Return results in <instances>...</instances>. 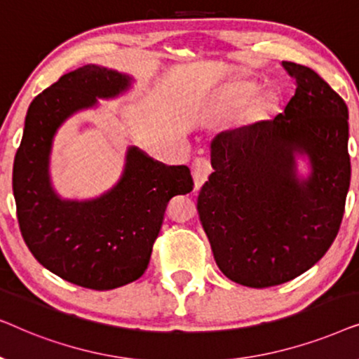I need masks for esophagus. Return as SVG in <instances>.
Segmentation results:
<instances>
[{
    "instance_id": "obj_1",
    "label": "esophagus",
    "mask_w": 359,
    "mask_h": 359,
    "mask_svg": "<svg viewBox=\"0 0 359 359\" xmlns=\"http://www.w3.org/2000/svg\"><path fill=\"white\" fill-rule=\"evenodd\" d=\"M210 171V161L208 158H196L191 165V173H193L194 178V188L199 189L205 181H208Z\"/></svg>"
}]
</instances>
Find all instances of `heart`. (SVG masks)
<instances>
[{"mask_svg":"<svg viewBox=\"0 0 359 359\" xmlns=\"http://www.w3.org/2000/svg\"><path fill=\"white\" fill-rule=\"evenodd\" d=\"M250 91H252V88H250L248 85H243L238 88V95L242 97L247 96ZM271 107H273V97L269 95H264V96H259L258 100H255L253 106H252V112H253V116L263 117V116H266L269 111H271Z\"/></svg>","mask_w":359,"mask_h":359,"instance_id":"obj_1","label":"heart"}]
</instances>
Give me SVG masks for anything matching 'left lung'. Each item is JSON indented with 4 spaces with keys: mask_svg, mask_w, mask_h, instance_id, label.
<instances>
[{
    "mask_svg": "<svg viewBox=\"0 0 359 359\" xmlns=\"http://www.w3.org/2000/svg\"><path fill=\"white\" fill-rule=\"evenodd\" d=\"M283 67L297 85L284 112L215 137L214 173L198 196L219 269L257 289L291 281L327 253L351 176L345 101L312 68ZM296 153L311 160L306 182L295 175Z\"/></svg>",
    "mask_w": 359,
    "mask_h": 359,
    "instance_id": "1",
    "label": "left lung"
}]
</instances>
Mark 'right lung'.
<instances>
[{
	"label": "right lung",
	"mask_w": 359,
	"mask_h": 359,
	"mask_svg": "<svg viewBox=\"0 0 359 359\" xmlns=\"http://www.w3.org/2000/svg\"><path fill=\"white\" fill-rule=\"evenodd\" d=\"M130 85L114 70L76 68L34 97L14 156L13 191L22 238L34 258L76 286L109 291L139 279L170 199L193 191L188 166H166L135 147L119 183L95 201H62L48 180V155L58 127L73 112Z\"/></svg>",
	"instance_id": "right-lung-1"
}]
</instances>
